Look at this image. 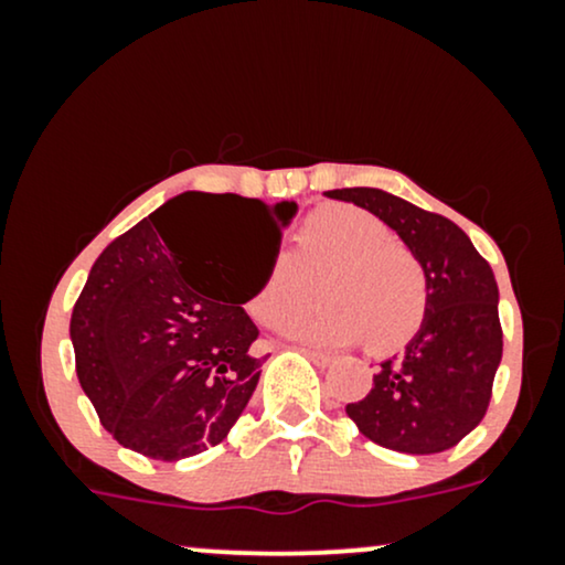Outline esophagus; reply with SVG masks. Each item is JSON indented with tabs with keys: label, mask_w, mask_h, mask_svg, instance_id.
Wrapping results in <instances>:
<instances>
[{
	"label": "esophagus",
	"mask_w": 565,
	"mask_h": 565,
	"mask_svg": "<svg viewBox=\"0 0 565 565\" xmlns=\"http://www.w3.org/2000/svg\"><path fill=\"white\" fill-rule=\"evenodd\" d=\"M300 353L308 355V359L313 361L316 366H321V369L332 364V355H329V353H321V350H313V348H300Z\"/></svg>",
	"instance_id": "esophagus-1"
}]
</instances>
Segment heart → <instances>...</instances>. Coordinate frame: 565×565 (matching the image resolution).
<instances>
[{
	"label": "heart",
	"instance_id": "obj_1",
	"mask_svg": "<svg viewBox=\"0 0 565 565\" xmlns=\"http://www.w3.org/2000/svg\"><path fill=\"white\" fill-rule=\"evenodd\" d=\"M321 278L327 305L297 313L281 334L316 348H345L366 340L374 353L404 348L427 316V274L419 257L380 217L350 204L319 206L300 231L297 257L278 252L249 310L265 327L310 300Z\"/></svg>",
	"mask_w": 565,
	"mask_h": 565
}]
</instances>
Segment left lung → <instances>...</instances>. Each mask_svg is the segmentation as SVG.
<instances>
[{"instance_id": "obj_1", "label": "left lung", "mask_w": 565, "mask_h": 565, "mask_svg": "<svg viewBox=\"0 0 565 565\" xmlns=\"http://www.w3.org/2000/svg\"><path fill=\"white\" fill-rule=\"evenodd\" d=\"M329 199L377 215L419 257L427 316L401 355L382 361L366 398L345 412L369 440L404 454H438L476 430L502 361L499 289L468 233L380 188H337Z\"/></svg>"}]
</instances>
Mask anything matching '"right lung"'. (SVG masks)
Here are the masks:
<instances>
[{
    "label": "right lung",
    "instance_id": "add662e5",
    "mask_svg": "<svg viewBox=\"0 0 565 565\" xmlns=\"http://www.w3.org/2000/svg\"><path fill=\"white\" fill-rule=\"evenodd\" d=\"M199 205L268 222L271 246L199 232ZM295 212V201L188 191L103 249L71 313V342L82 391L121 446L178 462L228 436L268 359L244 302Z\"/></svg>",
    "mask_w": 565,
    "mask_h": 565
}]
</instances>
